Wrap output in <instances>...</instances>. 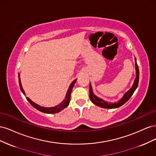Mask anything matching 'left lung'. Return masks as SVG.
Instances as JSON below:
<instances>
[{
	"label": "left lung",
	"instance_id": "left-lung-1",
	"mask_svg": "<svg viewBox=\"0 0 156 156\" xmlns=\"http://www.w3.org/2000/svg\"><path fill=\"white\" fill-rule=\"evenodd\" d=\"M135 69H136V78L135 79L134 83L133 84V86L127 91L124 96L122 97L121 100L118 102V103H107L105 101H103L101 99L98 98L92 92V87L91 84H90V90H89V96L90 99L92 101V102L95 104L96 105H98L99 107H101L103 108H117L119 107L122 105H123L126 102H127L129 100V98L131 97V96L133 95V94L134 93L135 90L136 88H137L138 84H139V67L138 65L136 64V60L135 58Z\"/></svg>",
	"mask_w": 156,
	"mask_h": 156
}]
</instances>
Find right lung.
<instances>
[{"label": "right lung", "mask_w": 156, "mask_h": 156, "mask_svg": "<svg viewBox=\"0 0 156 156\" xmlns=\"http://www.w3.org/2000/svg\"><path fill=\"white\" fill-rule=\"evenodd\" d=\"M18 77H19V83H20V89L21 92L23 93V94L24 95H25V91L22 88V85H21V80H20V74L18 75ZM77 79H75L74 81L71 83L70 86L69 87V89L68 90L67 92V94H66V98H65V100L62 101L61 102L59 105H56L54 107H50V108H48V107H41L38 105H37L36 103H34L33 101H32L29 98H27V100L29 101V102L30 103V104L34 107V108H36V109H37L38 111L42 112H44V113H48V114H52V113H56V112H60V111H62V109H64V108L66 107L69 103V101H70V99H71V92H72V90L73 89V87L74 86V84L75 83V82H76Z\"/></svg>", "instance_id": "right-lung-1"}]
</instances>
